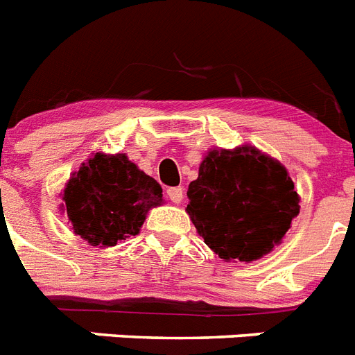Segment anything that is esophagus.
Masks as SVG:
<instances>
[{
  "label": "esophagus",
  "mask_w": 355,
  "mask_h": 355,
  "mask_svg": "<svg viewBox=\"0 0 355 355\" xmlns=\"http://www.w3.org/2000/svg\"><path fill=\"white\" fill-rule=\"evenodd\" d=\"M166 196L171 198V201L174 202V205H180V202L183 201V189H181V187H174V189H168V190H166Z\"/></svg>",
  "instance_id": "34e87169"
}]
</instances>
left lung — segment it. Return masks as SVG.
Masks as SVG:
<instances>
[{"instance_id": "left-lung-1", "label": "left lung", "mask_w": 355, "mask_h": 355, "mask_svg": "<svg viewBox=\"0 0 355 355\" xmlns=\"http://www.w3.org/2000/svg\"><path fill=\"white\" fill-rule=\"evenodd\" d=\"M187 196L190 220L224 262H253L271 253L300 214L286 166L251 145L210 148Z\"/></svg>"}]
</instances>
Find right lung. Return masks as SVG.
I'll list each match as a JSON object with an SVG mask.
<instances>
[{"mask_svg": "<svg viewBox=\"0 0 355 355\" xmlns=\"http://www.w3.org/2000/svg\"><path fill=\"white\" fill-rule=\"evenodd\" d=\"M59 210L75 235L89 246L111 248L138 235L148 210L163 202V190L127 154L93 153L69 175Z\"/></svg>", "mask_w": 355, "mask_h": 355, "instance_id": "right-lung-1", "label": "right lung"}]
</instances>
